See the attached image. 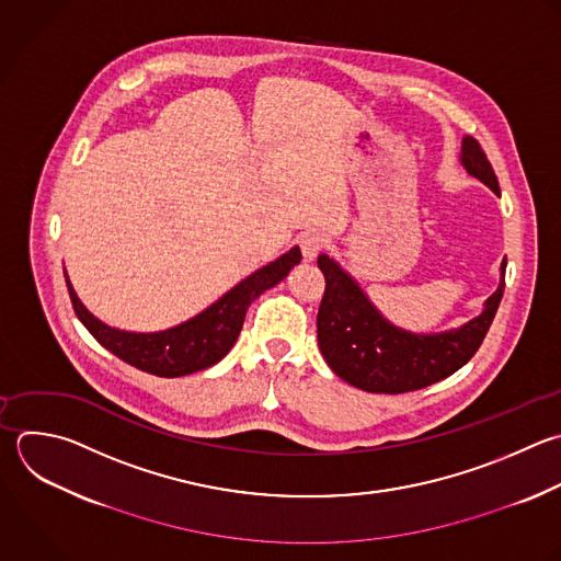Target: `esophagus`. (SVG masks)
Returning <instances> with one entry per match:
<instances>
[{"instance_id": "esophagus-1", "label": "esophagus", "mask_w": 561, "mask_h": 561, "mask_svg": "<svg viewBox=\"0 0 561 561\" xmlns=\"http://www.w3.org/2000/svg\"><path fill=\"white\" fill-rule=\"evenodd\" d=\"M327 248V237L320 232H305L300 237V250L307 261H313Z\"/></svg>"}]
</instances>
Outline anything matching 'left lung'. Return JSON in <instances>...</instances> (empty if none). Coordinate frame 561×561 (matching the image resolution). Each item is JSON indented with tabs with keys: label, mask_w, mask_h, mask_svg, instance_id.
<instances>
[{
	"label": "left lung",
	"mask_w": 561,
	"mask_h": 561,
	"mask_svg": "<svg viewBox=\"0 0 561 561\" xmlns=\"http://www.w3.org/2000/svg\"><path fill=\"white\" fill-rule=\"evenodd\" d=\"M462 167L500 195L497 178L478 140H462ZM324 296L318 309V344L331 370L366 392L399 394L440 381L465 366L480 348L504 294L502 280L486 298L484 311L456 331L416 335L386 322L359 285L329 256L318 259Z\"/></svg>",
	"instance_id": "8db88e82"
}]
</instances>
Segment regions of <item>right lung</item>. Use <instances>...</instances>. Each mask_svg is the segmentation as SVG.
Here are the masks:
<instances>
[{
    "mask_svg": "<svg viewBox=\"0 0 561 561\" xmlns=\"http://www.w3.org/2000/svg\"><path fill=\"white\" fill-rule=\"evenodd\" d=\"M300 250L291 248L274 263L241 280L234 289H230L199 316L160 333H129L103 324L77 298L68 276L66 283L75 313L99 340V344L145 373L158 377H182L217 364L237 342L252 300L280 283L289 270L300 263Z\"/></svg>",
    "mask_w": 561,
    "mask_h": 561,
    "instance_id": "1",
    "label": "right lung"
}]
</instances>
